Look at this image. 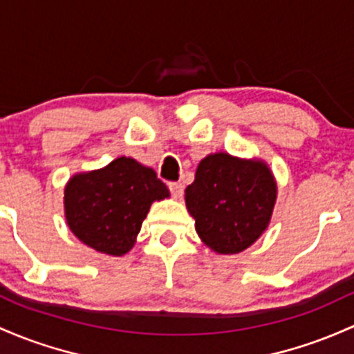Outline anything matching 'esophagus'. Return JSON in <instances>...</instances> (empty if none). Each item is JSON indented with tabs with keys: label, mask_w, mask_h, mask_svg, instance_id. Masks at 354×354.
<instances>
[{
	"label": "esophagus",
	"mask_w": 354,
	"mask_h": 354,
	"mask_svg": "<svg viewBox=\"0 0 354 354\" xmlns=\"http://www.w3.org/2000/svg\"><path fill=\"white\" fill-rule=\"evenodd\" d=\"M168 188H169L171 195H173L174 198L183 196V185H181V183H176V181H174V183L168 185Z\"/></svg>",
	"instance_id": "obj_1"
}]
</instances>
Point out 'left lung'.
I'll list each match as a JSON object with an SVG mask.
<instances>
[{"label":"left lung","mask_w":354,"mask_h":354,"mask_svg":"<svg viewBox=\"0 0 354 354\" xmlns=\"http://www.w3.org/2000/svg\"><path fill=\"white\" fill-rule=\"evenodd\" d=\"M277 196L272 173L262 161L227 153L209 154L186 188V207L205 245L216 254H239L269 225Z\"/></svg>","instance_id":"obj_1"}]
</instances>
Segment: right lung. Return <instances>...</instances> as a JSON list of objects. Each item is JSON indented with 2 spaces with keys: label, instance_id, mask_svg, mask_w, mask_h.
<instances>
[{
  "label": "right lung",
  "instance_id": "1",
  "mask_svg": "<svg viewBox=\"0 0 354 354\" xmlns=\"http://www.w3.org/2000/svg\"><path fill=\"white\" fill-rule=\"evenodd\" d=\"M168 196V188L153 169L122 156L68 181L65 216L85 245L122 255L133 248L151 203Z\"/></svg>",
  "mask_w": 354,
  "mask_h": 354
}]
</instances>
